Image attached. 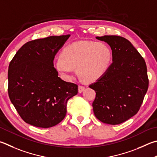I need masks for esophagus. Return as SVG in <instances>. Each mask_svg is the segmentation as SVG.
<instances>
[{"label":"esophagus","mask_w":157,"mask_h":157,"mask_svg":"<svg viewBox=\"0 0 157 157\" xmlns=\"http://www.w3.org/2000/svg\"><path fill=\"white\" fill-rule=\"evenodd\" d=\"M84 89H85V87H84V86H82V85H79V86H78V91H79V93L83 92Z\"/></svg>","instance_id":"esophagus-1"}]
</instances>
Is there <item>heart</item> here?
I'll use <instances>...</instances> for the list:
<instances>
[{"label":"heart","instance_id":"b5f03b06","mask_svg":"<svg viewBox=\"0 0 157 157\" xmlns=\"http://www.w3.org/2000/svg\"><path fill=\"white\" fill-rule=\"evenodd\" d=\"M112 58V50L103 42L79 41L65 47L53 66L67 79L73 78V69H77L82 79L95 81L106 73Z\"/></svg>","mask_w":157,"mask_h":157}]
</instances>
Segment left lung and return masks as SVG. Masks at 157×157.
I'll use <instances>...</instances> for the list:
<instances>
[{"instance_id": "left-lung-1", "label": "left lung", "mask_w": 157, "mask_h": 157, "mask_svg": "<svg viewBox=\"0 0 157 157\" xmlns=\"http://www.w3.org/2000/svg\"><path fill=\"white\" fill-rule=\"evenodd\" d=\"M110 45L113 63L89 87L96 93L93 112L104 124L123 123L136 113L148 88L146 62L131 42L117 36L96 37Z\"/></svg>"}]
</instances>
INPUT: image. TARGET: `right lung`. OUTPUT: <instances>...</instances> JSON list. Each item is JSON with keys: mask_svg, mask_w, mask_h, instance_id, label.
<instances>
[{"mask_svg": "<svg viewBox=\"0 0 157 157\" xmlns=\"http://www.w3.org/2000/svg\"><path fill=\"white\" fill-rule=\"evenodd\" d=\"M71 35L49 36L25 43L11 59L8 70V94L26 123L39 128L58 124L67 114L68 100L78 86L62 80L53 59Z\"/></svg>", "mask_w": 157, "mask_h": 157, "instance_id": "1", "label": "right lung"}]
</instances>
